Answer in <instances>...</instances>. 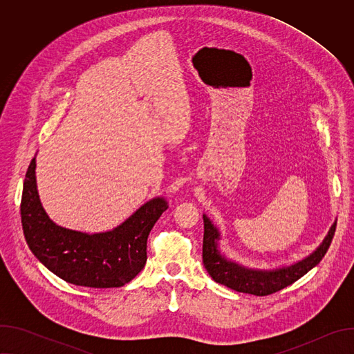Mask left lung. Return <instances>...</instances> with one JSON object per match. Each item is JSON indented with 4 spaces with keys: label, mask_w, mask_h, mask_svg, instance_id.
<instances>
[{
    "label": "left lung",
    "mask_w": 354,
    "mask_h": 354,
    "mask_svg": "<svg viewBox=\"0 0 354 354\" xmlns=\"http://www.w3.org/2000/svg\"><path fill=\"white\" fill-rule=\"evenodd\" d=\"M203 263L209 274L214 281L231 290L254 295L273 294L307 274L325 257L336 230L335 221L322 243L304 259L274 269H255L243 266L221 254L218 243L221 239L220 230L206 214H203Z\"/></svg>",
    "instance_id": "1"
}]
</instances>
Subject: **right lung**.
I'll return each instance as SVG.
<instances>
[{"label": "right lung", "instance_id": "add662e5", "mask_svg": "<svg viewBox=\"0 0 354 354\" xmlns=\"http://www.w3.org/2000/svg\"><path fill=\"white\" fill-rule=\"evenodd\" d=\"M36 158L28 168L21 218L32 254L67 283L93 288L122 287L147 262V238L168 209L165 197L148 200L113 230L88 234L56 224L44 212L36 185Z\"/></svg>", "mask_w": 354, "mask_h": 354}]
</instances>
